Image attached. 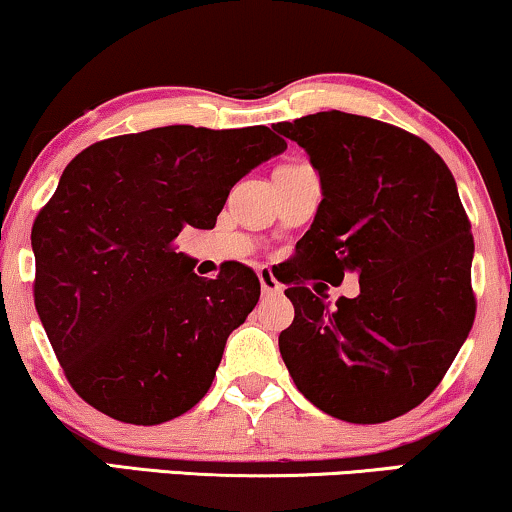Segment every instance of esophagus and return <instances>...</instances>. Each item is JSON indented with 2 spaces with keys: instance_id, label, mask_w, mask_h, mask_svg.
I'll return each instance as SVG.
<instances>
[{
  "instance_id": "obj_1",
  "label": "esophagus",
  "mask_w": 512,
  "mask_h": 512,
  "mask_svg": "<svg viewBox=\"0 0 512 512\" xmlns=\"http://www.w3.org/2000/svg\"><path fill=\"white\" fill-rule=\"evenodd\" d=\"M257 278H260V286H262L264 295H281L283 293V286L278 283V278L271 274V269L260 267L257 269Z\"/></svg>"
}]
</instances>
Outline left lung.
I'll return each mask as SVG.
<instances>
[{"mask_svg": "<svg viewBox=\"0 0 512 512\" xmlns=\"http://www.w3.org/2000/svg\"><path fill=\"white\" fill-rule=\"evenodd\" d=\"M321 177L323 200L283 283L295 319L278 349L297 390L347 423H385L439 385L475 321L472 243L454 174L423 139L342 111L278 122ZM360 276L328 305L301 283Z\"/></svg>", "mask_w": 512, "mask_h": 512, "instance_id": "left-lung-1", "label": "left lung"}]
</instances>
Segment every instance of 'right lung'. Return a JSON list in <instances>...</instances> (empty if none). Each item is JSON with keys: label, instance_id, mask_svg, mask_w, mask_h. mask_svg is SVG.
<instances>
[{"label": "right lung", "instance_id": "right-lung-1", "mask_svg": "<svg viewBox=\"0 0 512 512\" xmlns=\"http://www.w3.org/2000/svg\"><path fill=\"white\" fill-rule=\"evenodd\" d=\"M288 144L269 127H155L84 148L32 224L35 307L68 383L96 411L158 425L210 390L226 338L260 300L255 271L193 274L174 248Z\"/></svg>", "mask_w": 512, "mask_h": 512}]
</instances>
